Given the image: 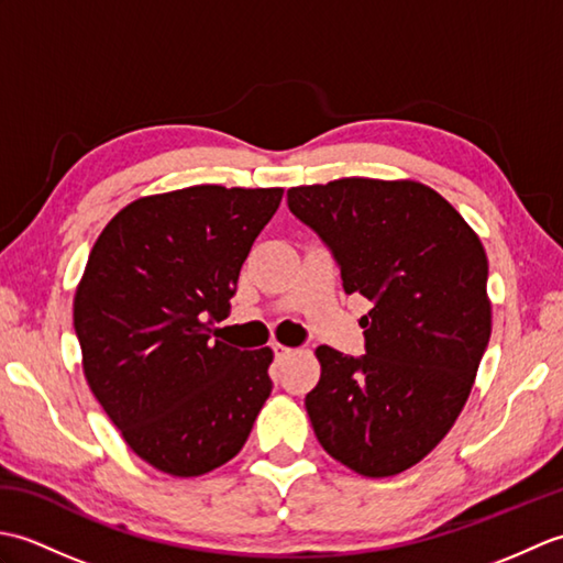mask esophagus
Returning <instances> with one entry per match:
<instances>
[{"instance_id": "34e87169", "label": "esophagus", "mask_w": 563, "mask_h": 563, "mask_svg": "<svg viewBox=\"0 0 563 563\" xmlns=\"http://www.w3.org/2000/svg\"><path fill=\"white\" fill-rule=\"evenodd\" d=\"M273 353H275V357H278V361H285V357L295 355V349H288V345L275 343V345H273Z\"/></svg>"}]
</instances>
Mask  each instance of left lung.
Wrapping results in <instances>:
<instances>
[{
    "label": "left lung",
    "instance_id": "1",
    "mask_svg": "<svg viewBox=\"0 0 563 563\" xmlns=\"http://www.w3.org/2000/svg\"><path fill=\"white\" fill-rule=\"evenodd\" d=\"M288 208L373 309L365 355L319 345L309 421L333 460L363 476L421 462L457 421L492 336L479 236L433 188L339 178L288 190Z\"/></svg>",
    "mask_w": 563,
    "mask_h": 563
}]
</instances>
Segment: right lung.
Instances as JSON below:
<instances>
[{
    "label": "right lung",
    "mask_w": 563,
    "mask_h": 563,
    "mask_svg": "<svg viewBox=\"0 0 563 563\" xmlns=\"http://www.w3.org/2000/svg\"><path fill=\"white\" fill-rule=\"evenodd\" d=\"M283 188L194 186L130 202L93 244L75 333L93 397L137 457L200 476L244 448L271 349L212 341Z\"/></svg>",
    "instance_id": "1"
}]
</instances>
